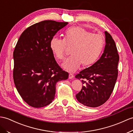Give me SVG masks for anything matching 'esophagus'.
Segmentation results:
<instances>
[{"label":"esophagus","mask_w":133,"mask_h":133,"mask_svg":"<svg viewBox=\"0 0 133 133\" xmlns=\"http://www.w3.org/2000/svg\"><path fill=\"white\" fill-rule=\"evenodd\" d=\"M74 75L73 74H72V73H69V79H73V78H74Z\"/></svg>","instance_id":"1"}]
</instances>
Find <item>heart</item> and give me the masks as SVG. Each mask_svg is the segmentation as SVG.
<instances>
[{
    "label": "heart",
    "instance_id": "b5f03b06",
    "mask_svg": "<svg viewBox=\"0 0 133 133\" xmlns=\"http://www.w3.org/2000/svg\"><path fill=\"white\" fill-rule=\"evenodd\" d=\"M105 40L102 35L93 34L80 26H74L66 31L64 39L54 37L50 42V48L56 59H64L68 48H72V57L62 64L63 68L75 72L82 65L84 68L94 64L101 55Z\"/></svg>",
    "mask_w": 133,
    "mask_h": 133
}]
</instances>
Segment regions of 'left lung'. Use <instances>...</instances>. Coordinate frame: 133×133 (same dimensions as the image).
<instances>
[{"instance_id": "left-lung-1", "label": "left lung", "mask_w": 133, "mask_h": 133, "mask_svg": "<svg viewBox=\"0 0 133 133\" xmlns=\"http://www.w3.org/2000/svg\"><path fill=\"white\" fill-rule=\"evenodd\" d=\"M105 46L100 59L92 66L81 71L76 78L83 86L76 95L79 103L97 107L105 103L114 89L118 76L119 55L112 36L105 31Z\"/></svg>"}]
</instances>
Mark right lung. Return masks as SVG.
Returning <instances> with one entry per match:
<instances>
[{
  "mask_svg": "<svg viewBox=\"0 0 133 133\" xmlns=\"http://www.w3.org/2000/svg\"><path fill=\"white\" fill-rule=\"evenodd\" d=\"M68 24L52 20L38 22L25 29L16 45L14 83L22 99L31 107L50 104L55 96L56 83L68 78L50 48L51 38Z\"/></svg>",
  "mask_w": 133,
  "mask_h": 133,
  "instance_id": "obj_1",
  "label": "right lung"
}]
</instances>
